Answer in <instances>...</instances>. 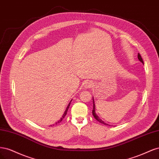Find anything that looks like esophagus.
Masks as SVG:
<instances>
[{
  "label": "esophagus",
  "mask_w": 159,
  "mask_h": 159,
  "mask_svg": "<svg viewBox=\"0 0 159 159\" xmlns=\"http://www.w3.org/2000/svg\"><path fill=\"white\" fill-rule=\"evenodd\" d=\"M93 83L90 80H86L84 83V87L85 89L91 88V87L93 86Z\"/></svg>",
  "instance_id": "1"
}]
</instances>
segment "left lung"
Segmentation results:
<instances>
[{
    "mask_svg": "<svg viewBox=\"0 0 159 159\" xmlns=\"http://www.w3.org/2000/svg\"><path fill=\"white\" fill-rule=\"evenodd\" d=\"M137 57H138V59H139L143 64H144V63H143V59H142L141 56L140 55V54H139V53H138V56H137ZM93 116L94 117V118H95L97 121H99L100 123H101V124H104V125H109L108 124H106V123H105L103 120H101V119L100 118V117H98V116L96 114V111H96V107H95V102H94V97H93Z\"/></svg>",
    "mask_w": 159,
    "mask_h": 159,
    "instance_id": "8db88e82",
    "label": "left lung"
}]
</instances>
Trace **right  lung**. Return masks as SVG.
<instances>
[{
	"instance_id": "right-lung-1",
	"label": "right lung",
	"mask_w": 159,
	"mask_h": 159,
	"mask_svg": "<svg viewBox=\"0 0 159 159\" xmlns=\"http://www.w3.org/2000/svg\"><path fill=\"white\" fill-rule=\"evenodd\" d=\"M71 101H72V100H70V102H69V104H68V106H67V107H66V110H65V112H64V114H63V116H62V117H61V119L58 121H57V122H56L55 123V125H57V124H58V123H60L61 121H62L63 120V119H64V117H65V116H66V112H67V111H68V109H69V106H70V102H71ZM55 124H53V125H54ZM50 126H52V125H50Z\"/></svg>"
}]
</instances>
